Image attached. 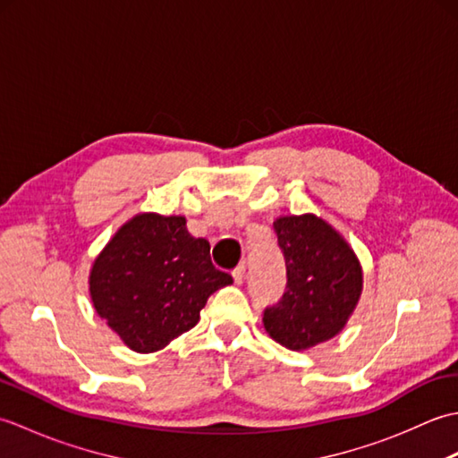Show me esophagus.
<instances>
[{
    "label": "esophagus",
    "instance_id": "esophagus-1",
    "mask_svg": "<svg viewBox=\"0 0 458 458\" xmlns=\"http://www.w3.org/2000/svg\"><path fill=\"white\" fill-rule=\"evenodd\" d=\"M244 276H246V267L244 266H238L234 271H232V277H234V284L236 285L244 284Z\"/></svg>",
    "mask_w": 458,
    "mask_h": 458
}]
</instances>
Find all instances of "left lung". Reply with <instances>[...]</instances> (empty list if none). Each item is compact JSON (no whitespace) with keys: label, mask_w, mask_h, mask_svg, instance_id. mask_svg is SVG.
Returning <instances> with one entry per match:
<instances>
[{"label":"left lung","mask_w":458,"mask_h":458,"mask_svg":"<svg viewBox=\"0 0 458 458\" xmlns=\"http://www.w3.org/2000/svg\"><path fill=\"white\" fill-rule=\"evenodd\" d=\"M274 230L287 285L266 307L264 327L289 350L313 348L344 328L362 293V267L348 242L315 214L281 216Z\"/></svg>","instance_id":"left-lung-1"}]
</instances>
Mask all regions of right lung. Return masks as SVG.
Returning <instances> with one entry per match:
<instances>
[{"instance_id": "right-lung-1", "label": "right lung", "mask_w": 458, "mask_h": 458, "mask_svg": "<svg viewBox=\"0 0 458 458\" xmlns=\"http://www.w3.org/2000/svg\"><path fill=\"white\" fill-rule=\"evenodd\" d=\"M89 284L96 313L131 350L148 354L197 325L208 297L232 276L212 266L210 244L189 234L184 216L143 212L94 259Z\"/></svg>"}]
</instances>
